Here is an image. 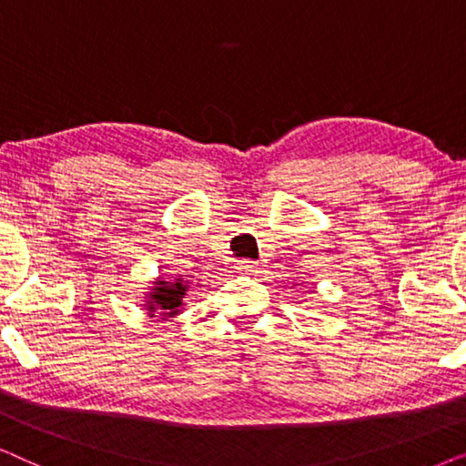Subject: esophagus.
I'll use <instances>...</instances> for the list:
<instances>
[{"label":"esophagus","instance_id":"34e87169","mask_svg":"<svg viewBox=\"0 0 466 466\" xmlns=\"http://www.w3.org/2000/svg\"><path fill=\"white\" fill-rule=\"evenodd\" d=\"M235 267H238V269L244 271V273H252V271L258 269V263H257V260H250V258H241V260H238V263H235Z\"/></svg>","mask_w":466,"mask_h":466}]
</instances>
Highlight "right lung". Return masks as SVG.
I'll use <instances>...</instances> for the list:
<instances>
[{
    "instance_id": "right-lung-1",
    "label": "right lung",
    "mask_w": 466,
    "mask_h": 466,
    "mask_svg": "<svg viewBox=\"0 0 466 466\" xmlns=\"http://www.w3.org/2000/svg\"><path fill=\"white\" fill-rule=\"evenodd\" d=\"M187 289L188 284L182 278H176L174 282L157 279L155 286L150 289L148 299H146V309L150 311V316H155L152 311H158L163 318H174L176 314H180Z\"/></svg>"
}]
</instances>
